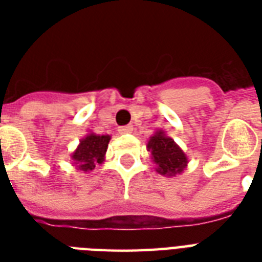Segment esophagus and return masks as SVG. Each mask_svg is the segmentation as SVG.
<instances>
[{
	"label": "esophagus",
	"mask_w": 262,
	"mask_h": 262,
	"mask_svg": "<svg viewBox=\"0 0 262 262\" xmlns=\"http://www.w3.org/2000/svg\"><path fill=\"white\" fill-rule=\"evenodd\" d=\"M118 132L121 135H130L132 132H133V126L132 125H126V126H121L118 129Z\"/></svg>",
	"instance_id": "obj_1"
}]
</instances>
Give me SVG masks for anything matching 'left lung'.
Listing matches in <instances>:
<instances>
[{"label":"left lung","instance_id":"left-lung-1","mask_svg":"<svg viewBox=\"0 0 262 262\" xmlns=\"http://www.w3.org/2000/svg\"><path fill=\"white\" fill-rule=\"evenodd\" d=\"M148 152H151V159L156 166V171L160 175L172 178L182 174L186 168L189 159L182 148L168 137L164 130H156L147 143Z\"/></svg>","mask_w":262,"mask_h":262}]
</instances>
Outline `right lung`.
I'll list each match as a JSON object with an SVG mask.
<instances>
[{
    "mask_svg": "<svg viewBox=\"0 0 262 262\" xmlns=\"http://www.w3.org/2000/svg\"><path fill=\"white\" fill-rule=\"evenodd\" d=\"M110 135H96L90 132L80 140L79 145L71 154V159L76 170L91 172L95 166L102 164L106 159V151L110 143Z\"/></svg>",
    "mask_w": 262,
    "mask_h": 262,
    "instance_id": "right-lung-1",
    "label": "right lung"
}]
</instances>
